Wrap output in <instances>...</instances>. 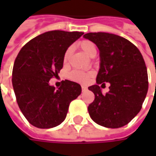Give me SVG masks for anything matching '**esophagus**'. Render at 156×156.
<instances>
[{
    "instance_id": "34e87169",
    "label": "esophagus",
    "mask_w": 156,
    "mask_h": 156,
    "mask_svg": "<svg viewBox=\"0 0 156 156\" xmlns=\"http://www.w3.org/2000/svg\"><path fill=\"white\" fill-rule=\"evenodd\" d=\"M87 89H88L87 87H85V86H82V90H83V91H86Z\"/></svg>"
}]
</instances>
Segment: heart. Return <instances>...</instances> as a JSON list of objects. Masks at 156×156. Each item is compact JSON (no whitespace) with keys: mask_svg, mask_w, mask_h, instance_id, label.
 <instances>
[{"mask_svg":"<svg viewBox=\"0 0 156 156\" xmlns=\"http://www.w3.org/2000/svg\"><path fill=\"white\" fill-rule=\"evenodd\" d=\"M78 46L89 57L93 58L97 53V47H96V45L93 41H89V40H83V41L78 43ZM71 54L72 48L69 47L68 48H67V50L65 51L64 55H63V63L64 64L68 63V61H69V58L71 57ZM92 76H93V73H85V72L74 70V71L71 72L69 73L68 78H70L71 80H73V81L84 83L88 81V79L91 78Z\"/></svg>","mask_w":156,"mask_h":156,"instance_id":"obj_1","label":"heart"}]
</instances>
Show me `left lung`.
Here are the masks:
<instances>
[{"label":"left lung","mask_w":156,"mask_h":156,"mask_svg":"<svg viewBox=\"0 0 156 156\" xmlns=\"http://www.w3.org/2000/svg\"><path fill=\"white\" fill-rule=\"evenodd\" d=\"M97 45L100 68L97 84L88 89L94 100L88 114L96 124L106 128H120L129 124L140 111L148 92V73L143 56L136 46L119 36L106 32L83 35ZM109 82L110 91L103 95L99 84Z\"/></svg>","instance_id":"8db88e82"}]
</instances>
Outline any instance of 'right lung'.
I'll list each match as a JSON object with an SVG mask.
<instances>
[{
  "mask_svg": "<svg viewBox=\"0 0 156 156\" xmlns=\"http://www.w3.org/2000/svg\"><path fill=\"white\" fill-rule=\"evenodd\" d=\"M83 32L51 31L26 43L16 58L12 86L21 111L33 126L50 129L67 116L69 105L78 98L81 86L64 80L58 90L49 85L63 66L67 48Z\"/></svg>",
  "mask_w": 156,
  "mask_h": 156,
  "instance_id": "obj_1",
  "label": "right lung"
}]
</instances>
